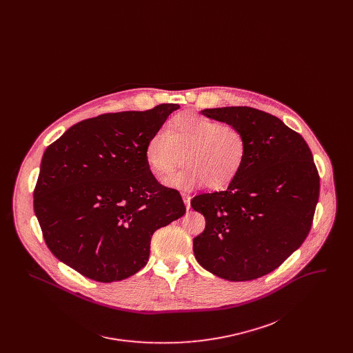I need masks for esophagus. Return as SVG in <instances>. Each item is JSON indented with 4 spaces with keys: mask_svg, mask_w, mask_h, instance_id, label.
<instances>
[{
    "mask_svg": "<svg viewBox=\"0 0 353 353\" xmlns=\"http://www.w3.org/2000/svg\"><path fill=\"white\" fill-rule=\"evenodd\" d=\"M190 196L188 194V193H183V200H184L185 206H186V209L189 210L190 209Z\"/></svg>",
    "mask_w": 353,
    "mask_h": 353,
    "instance_id": "1",
    "label": "esophagus"
}]
</instances>
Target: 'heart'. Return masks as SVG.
Segmentation results:
<instances>
[{
	"mask_svg": "<svg viewBox=\"0 0 353 353\" xmlns=\"http://www.w3.org/2000/svg\"><path fill=\"white\" fill-rule=\"evenodd\" d=\"M181 153L186 165L168 176L164 184L181 190L206 184L210 189H222L243 167L248 141L233 124L185 112L170 119L167 130L153 132L144 148L145 161L157 176L176 168Z\"/></svg>",
	"mask_w": 353,
	"mask_h": 353,
	"instance_id": "heart-1",
	"label": "heart"
}]
</instances>
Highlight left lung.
<instances>
[{
  "instance_id": "obj_1",
  "label": "left lung",
  "mask_w": 353,
  "mask_h": 353,
  "mask_svg": "<svg viewBox=\"0 0 353 353\" xmlns=\"http://www.w3.org/2000/svg\"><path fill=\"white\" fill-rule=\"evenodd\" d=\"M238 127L248 154L226 190L196 196L190 205L206 226L193 239L197 262L222 279L245 282L279 268L310 233L320 180L301 134L252 107L201 111Z\"/></svg>"
}]
</instances>
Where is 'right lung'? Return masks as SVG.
<instances>
[{"label": "right lung", "mask_w": 353, "mask_h": 353, "mask_svg": "<svg viewBox=\"0 0 353 353\" xmlns=\"http://www.w3.org/2000/svg\"><path fill=\"white\" fill-rule=\"evenodd\" d=\"M179 108L87 119L46 148L34 212L61 262L103 283L147 265L153 233L185 214L180 193L157 183L144 156L148 137Z\"/></svg>", "instance_id": "obj_1"}]
</instances>
